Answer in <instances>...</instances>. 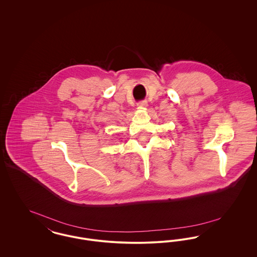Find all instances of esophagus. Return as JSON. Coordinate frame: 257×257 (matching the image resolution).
Wrapping results in <instances>:
<instances>
[{"mask_svg":"<svg viewBox=\"0 0 257 257\" xmlns=\"http://www.w3.org/2000/svg\"><path fill=\"white\" fill-rule=\"evenodd\" d=\"M137 105H138V107H140V108H147V101H140Z\"/></svg>","mask_w":257,"mask_h":257,"instance_id":"obj_1","label":"esophagus"}]
</instances>
